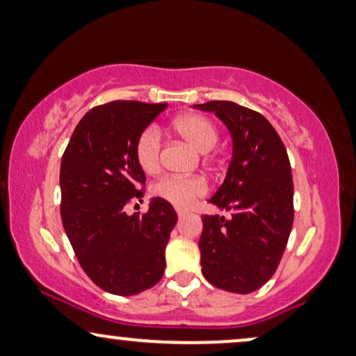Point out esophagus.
<instances>
[{
  "mask_svg": "<svg viewBox=\"0 0 356 356\" xmlns=\"http://www.w3.org/2000/svg\"><path fill=\"white\" fill-rule=\"evenodd\" d=\"M177 214H178V218H179V219H183V218H184V216H186V214H188V212H186V211H184V209H177Z\"/></svg>",
  "mask_w": 356,
  "mask_h": 356,
  "instance_id": "esophagus-1",
  "label": "esophagus"
}]
</instances>
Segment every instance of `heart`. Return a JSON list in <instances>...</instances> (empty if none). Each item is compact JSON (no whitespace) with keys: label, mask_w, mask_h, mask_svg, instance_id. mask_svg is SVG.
I'll use <instances>...</instances> for the list:
<instances>
[{"label":"heart","mask_w":356,"mask_h":356,"mask_svg":"<svg viewBox=\"0 0 356 356\" xmlns=\"http://www.w3.org/2000/svg\"><path fill=\"white\" fill-rule=\"evenodd\" d=\"M173 131L183 137L193 149L200 154H207L218 145L219 129L216 122L202 114H183L172 124ZM161 137L156 127H147L136 140V159L140 168L147 173H154L160 167ZM154 193L178 207H186L196 197L206 193V183L201 178L163 177L154 184Z\"/></svg>","instance_id":"b5f03b06"}]
</instances>
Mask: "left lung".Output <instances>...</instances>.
I'll return each instance as SVG.
<instances>
[{
	"label": "left lung",
	"instance_id": "left-lung-1",
	"mask_svg": "<svg viewBox=\"0 0 356 356\" xmlns=\"http://www.w3.org/2000/svg\"><path fill=\"white\" fill-rule=\"evenodd\" d=\"M196 109L214 113L232 136V160L211 204L230 212L202 216V275L216 288L248 294L275 275L293 227V175L288 152L260 113L232 101Z\"/></svg>",
	"mask_w": 356,
	"mask_h": 356
}]
</instances>
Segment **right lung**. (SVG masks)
Returning a JSON list of instances; mask_svg holds the SVG:
<instances>
[{"instance_id":"obj_1","label":"right lung","mask_w":356,"mask_h":356,"mask_svg":"<svg viewBox=\"0 0 356 356\" xmlns=\"http://www.w3.org/2000/svg\"><path fill=\"white\" fill-rule=\"evenodd\" d=\"M168 104L113 101L88 111L60 165V214L81 268L118 296L150 289L165 271V247L178 216L163 197L145 214L126 204L144 196L136 140Z\"/></svg>"}]
</instances>
